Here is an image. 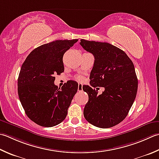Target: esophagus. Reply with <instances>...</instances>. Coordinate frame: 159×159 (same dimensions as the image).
Here are the masks:
<instances>
[{"label": "esophagus", "mask_w": 159, "mask_h": 159, "mask_svg": "<svg viewBox=\"0 0 159 159\" xmlns=\"http://www.w3.org/2000/svg\"><path fill=\"white\" fill-rule=\"evenodd\" d=\"M78 91H79V92H82L83 91L82 84L79 83V85H78Z\"/></svg>", "instance_id": "esophagus-1"}]
</instances>
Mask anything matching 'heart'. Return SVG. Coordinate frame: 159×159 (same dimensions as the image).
<instances>
[{"label": "heart", "mask_w": 159, "mask_h": 159, "mask_svg": "<svg viewBox=\"0 0 159 159\" xmlns=\"http://www.w3.org/2000/svg\"><path fill=\"white\" fill-rule=\"evenodd\" d=\"M76 79L77 80H79V81H83L84 78H83V76H77V77L76 78Z\"/></svg>", "instance_id": "heart-1"}]
</instances>
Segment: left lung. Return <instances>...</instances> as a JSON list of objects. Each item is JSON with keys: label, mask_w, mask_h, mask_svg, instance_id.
I'll return each instance as SVG.
<instances>
[{"label": "left lung", "mask_w": 159, "mask_h": 159, "mask_svg": "<svg viewBox=\"0 0 159 159\" xmlns=\"http://www.w3.org/2000/svg\"><path fill=\"white\" fill-rule=\"evenodd\" d=\"M80 45L94 57L90 85L105 88L98 95L91 87H83L89 96L84 117L96 127H111L125 119L135 100L138 79L134 66L125 52L108 43L81 39Z\"/></svg>", "instance_id": "8db88e82"}]
</instances>
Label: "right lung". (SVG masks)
<instances>
[{
  "label": "right lung",
  "mask_w": 159,
  "mask_h": 159,
  "mask_svg": "<svg viewBox=\"0 0 159 159\" xmlns=\"http://www.w3.org/2000/svg\"><path fill=\"white\" fill-rule=\"evenodd\" d=\"M78 39L58 40L42 45L27 56L18 79V94L27 116L38 125L51 127L63 121L78 83L54 85V74L64 71L63 57Z\"/></svg>",
  "instance_id": "add662e5"
}]
</instances>
